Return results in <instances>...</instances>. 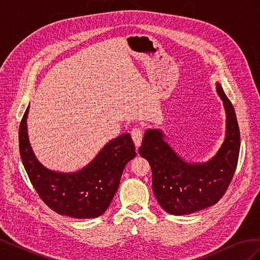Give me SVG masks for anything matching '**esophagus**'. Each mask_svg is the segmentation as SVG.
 <instances>
[{
    "label": "esophagus",
    "instance_id": "obj_1",
    "mask_svg": "<svg viewBox=\"0 0 260 260\" xmlns=\"http://www.w3.org/2000/svg\"><path fill=\"white\" fill-rule=\"evenodd\" d=\"M131 136L133 141H135V144L137 147H139L141 145V142H142V137H143V132L142 129L136 127L131 130Z\"/></svg>",
    "mask_w": 260,
    "mask_h": 260
}]
</instances>
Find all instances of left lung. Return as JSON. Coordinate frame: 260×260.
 <instances>
[{"label":"left lung","mask_w":260,"mask_h":260,"mask_svg":"<svg viewBox=\"0 0 260 260\" xmlns=\"http://www.w3.org/2000/svg\"><path fill=\"white\" fill-rule=\"evenodd\" d=\"M216 91L223 103L225 136L209 160H185L165 141L159 129H147L139 148L140 155L151 165L157 202L171 215H188L215 205L225 193L237 168L241 145L237 116L219 82Z\"/></svg>","instance_id":"obj_1"}]
</instances>
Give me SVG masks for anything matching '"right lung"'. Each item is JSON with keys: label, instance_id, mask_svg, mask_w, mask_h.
<instances>
[{"label": "right lung", "instance_id": "right-lung-1", "mask_svg": "<svg viewBox=\"0 0 260 260\" xmlns=\"http://www.w3.org/2000/svg\"><path fill=\"white\" fill-rule=\"evenodd\" d=\"M19 127V152L23 167L41 200L59 215L77 219L96 218L104 214L119 187L124 166L136 157L129 133L104 145L94 158L78 171H55L39 161L29 142L27 118Z\"/></svg>", "mask_w": 260, "mask_h": 260}]
</instances>
